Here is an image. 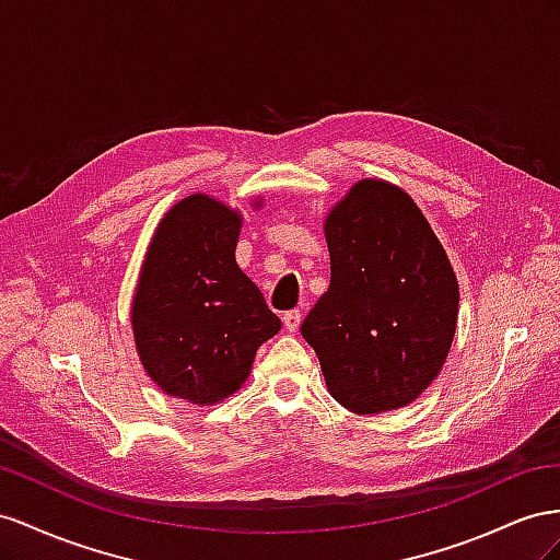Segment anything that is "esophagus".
Here are the masks:
<instances>
[{"label":"esophagus","mask_w":560,"mask_h":560,"mask_svg":"<svg viewBox=\"0 0 560 560\" xmlns=\"http://www.w3.org/2000/svg\"><path fill=\"white\" fill-rule=\"evenodd\" d=\"M300 322H302V314H300V310H291V312H285V314H283V326H285V330L295 332V330L300 328Z\"/></svg>","instance_id":"1"}]
</instances>
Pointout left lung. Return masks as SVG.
Returning a JSON list of instances; mask_svg holds the SVG:
<instances>
[{"label": "left lung", "instance_id": "left-lung-1", "mask_svg": "<svg viewBox=\"0 0 560 560\" xmlns=\"http://www.w3.org/2000/svg\"><path fill=\"white\" fill-rule=\"evenodd\" d=\"M330 285L300 330L328 392L359 415L415 401L455 338L459 291L415 201L385 180H361L326 218Z\"/></svg>", "mask_w": 560, "mask_h": 560}]
</instances>
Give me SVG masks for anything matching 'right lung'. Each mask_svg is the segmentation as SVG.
Here are the masks:
<instances>
[{
    "mask_svg": "<svg viewBox=\"0 0 560 560\" xmlns=\"http://www.w3.org/2000/svg\"><path fill=\"white\" fill-rule=\"evenodd\" d=\"M242 218L206 195L159 222L142 262L131 324L148 375L171 396L215 404L244 385L279 316L234 260Z\"/></svg>",
    "mask_w": 560,
    "mask_h": 560,
    "instance_id": "right-lung-1",
    "label": "right lung"
}]
</instances>
